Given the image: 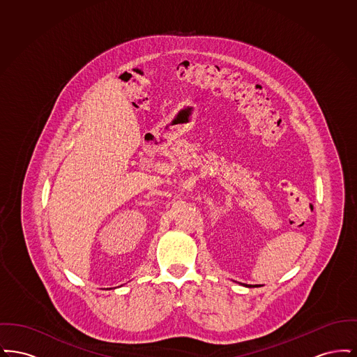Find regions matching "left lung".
<instances>
[{
    "mask_svg": "<svg viewBox=\"0 0 357 357\" xmlns=\"http://www.w3.org/2000/svg\"><path fill=\"white\" fill-rule=\"evenodd\" d=\"M245 285V284H243ZM245 287H248V285H245ZM255 287H258V285H255Z\"/></svg>",
    "mask_w": 357,
    "mask_h": 357,
    "instance_id": "8db88e82",
    "label": "left lung"
}]
</instances>
